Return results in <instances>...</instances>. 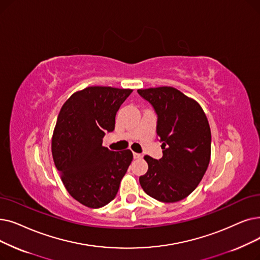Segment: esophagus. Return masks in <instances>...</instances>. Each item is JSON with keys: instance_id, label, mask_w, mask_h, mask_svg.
Wrapping results in <instances>:
<instances>
[{"instance_id": "obj_1", "label": "esophagus", "mask_w": 260, "mask_h": 260, "mask_svg": "<svg viewBox=\"0 0 260 260\" xmlns=\"http://www.w3.org/2000/svg\"><path fill=\"white\" fill-rule=\"evenodd\" d=\"M133 155H134V158L135 159H139V158H141L142 157V155L141 154H139V153H133Z\"/></svg>"}]
</instances>
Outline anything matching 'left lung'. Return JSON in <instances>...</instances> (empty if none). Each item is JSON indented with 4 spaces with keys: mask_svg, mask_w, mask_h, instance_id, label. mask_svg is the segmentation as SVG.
Masks as SVG:
<instances>
[{
    "mask_svg": "<svg viewBox=\"0 0 260 260\" xmlns=\"http://www.w3.org/2000/svg\"><path fill=\"white\" fill-rule=\"evenodd\" d=\"M157 114L162 142L159 160L144 156L148 172L139 177L144 192L164 203L187 198L198 187L210 160L211 133L200 104L173 87L138 89Z\"/></svg>",
    "mask_w": 260,
    "mask_h": 260,
    "instance_id": "obj_1",
    "label": "left lung"
}]
</instances>
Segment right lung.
Instances as JSON below:
<instances>
[{"instance_id": "obj_1", "label": "right lung", "mask_w": 260, "mask_h": 260, "mask_svg": "<svg viewBox=\"0 0 260 260\" xmlns=\"http://www.w3.org/2000/svg\"><path fill=\"white\" fill-rule=\"evenodd\" d=\"M132 91L87 87L73 93L60 109L52 137L53 159L68 192L89 208L103 207L116 198L133 160L131 150L114 152L102 145Z\"/></svg>"}]
</instances>
